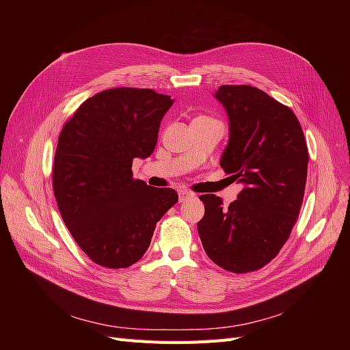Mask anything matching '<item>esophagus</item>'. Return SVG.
I'll list each match as a JSON object with an SVG mask.
<instances>
[{
    "label": "esophagus",
    "mask_w": 350,
    "mask_h": 350,
    "mask_svg": "<svg viewBox=\"0 0 350 350\" xmlns=\"http://www.w3.org/2000/svg\"><path fill=\"white\" fill-rule=\"evenodd\" d=\"M194 196L196 194L185 191V189H181V191H179V203H184V201H187L189 198H194Z\"/></svg>",
    "instance_id": "34e87169"
}]
</instances>
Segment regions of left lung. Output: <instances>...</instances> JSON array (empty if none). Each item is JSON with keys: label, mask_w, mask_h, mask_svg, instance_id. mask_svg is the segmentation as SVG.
Segmentation results:
<instances>
[{"label": "left lung", "mask_w": 350, "mask_h": 350, "mask_svg": "<svg viewBox=\"0 0 350 350\" xmlns=\"http://www.w3.org/2000/svg\"><path fill=\"white\" fill-rule=\"evenodd\" d=\"M229 140L220 157L226 174L242 184L225 207L201 196L204 216L197 230L208 258L232 273L266 266L289 238L304 200L308 149L301 124L284 105L252 86H221Z\"/></svg>", "instance_id": "1"}]
</instances>
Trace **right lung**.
Returning <instances> with one entry per match:
<instances>
[{
    "label": "right lung",
    "mask_w": 350,
    "mask_h": 350,
    "mask_svg": "<svg viewBox=\"0 0 350 350\" xmlns=\"http://www.w3.org/2000/svg\"><path fill=\"white\" fill-rule=\"evenodd\" d=\"M174 99L118 88L84 100L62 129L54 194L71 237L99 266L125 269L150 245L156 224L178 201L172 188L134 181L133 161L149 157Z\"/></svg>",
    "instance_id": "obj_1"
}]
</instances>
